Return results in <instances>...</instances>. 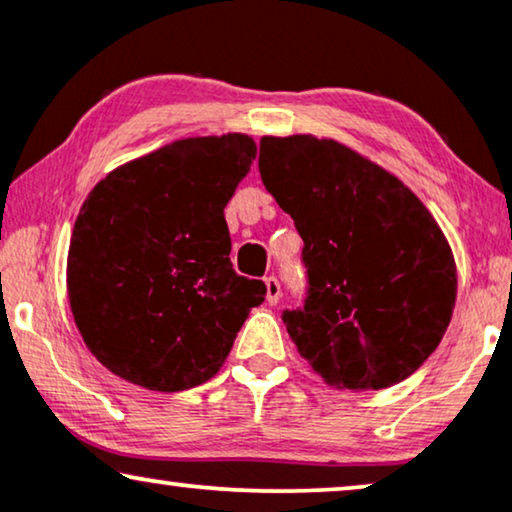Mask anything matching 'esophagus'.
Wrapping results in <instances>:
<instances>
[{
  "instance_id": "esophagus-1",
  "label": "esophagus",
  "mask_w": 512,
  "mask_h": 512,
  "mask_svg": "<svg viewBox=\"0 0 512 512\" xmlns=\"http://www.w3.org/2000/svg\"><path fill=\"white\" fill-rule=\"evenodd\" d=\"M282 298V286H279L277 277H265V300L268 305H277Z\"/></svg>"
}]
</instances>
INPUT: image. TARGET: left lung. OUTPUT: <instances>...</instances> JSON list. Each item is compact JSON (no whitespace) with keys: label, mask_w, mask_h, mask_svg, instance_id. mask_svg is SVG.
<instances>
[{"label":"left lung","mask_w":512,"mask_h":512,"mask_svg":"<svg viewBox=\"0 0 512 512\" xmlns=\"http://www.w3.org/2000/svg\"><path fill=\"white\" fill-rule=\"evenodd\" d=\"M263 186L303 237L307 296L282 319L321 380L384 389L440 345L457 298L443 230L394 174L333 139L263 137Z\"/></svg>","instance_id":"left-lung-1"}]
</instances>
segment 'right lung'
I'll use <instances>...</instances> for the list:
<instances>
[{"instance_id": "1", "label": "right lung", "mask_w": 512, "mask_h": 512, "mask_svg": "<svg viewBox=\"0 0 512 512\" xmlns=\"http://www.w3.org/2000/svg\"><path fill=\"white\" fill-rule=\"evenodd\" d=\"M247 135L179 139L109 172L76 216L67 293L76 326L111 373L151 391L212 380L261 279L230 263L228 200L247 177Z\"/></svg>"}]
</instances>
